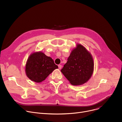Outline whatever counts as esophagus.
I'll list each match as a JSON object with an SVG mask.
<instances>
[{
  "label": "esophagus",
  "instance_id": "obj_1",
  "mask_svg": "<svg viewBox=\"0 0 122 122\" xmlns=\"http://www.w3.org/2000/svg\"><path fill=\"white\" fill-rule=\"evenodd\" d=\"M58 66V68H59V69H61V68H62V66L61 65H59Z\"/></svg>",
  "mask_w": 122,
  "mask_h": 122
}]
</instances>
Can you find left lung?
Returning <instances> with one entry per match:
<instances>
[{
	"label": "left lung",
	"instance_id": "8db88e82",
	"mask_svg": "<svg viewBox=\"0 0 122 122\" xmlns=\"http://www.w3.org/2000/svg\"><path fill=\"white\" fill-rule=\"evenodd\" d=\"M94 67L93 58L90 52L82 45L77 44L61 71L72 85H80L90 79Z\"/></svg>",
	"mask_w": 122,
	"mask_h": 122
}]
</instances>
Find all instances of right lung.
Segmentation results:
<instances>
[{"label": "right lung", "mask_w": 122, "mask_h": 122, "mask_svg": "<svg viewBox=\"0 0 122 122\" xmlns=\"http://www.w3.org/2000/svg\"><path fill=\"white\" fill-rule=\"evenodd\" d=\"M58 68L51 57L46 56L42 51H36L29 56L26 63L25 71L30 80L40 83Z\"/></svg>", "instance_id": "obj_1"}]
</instances>
